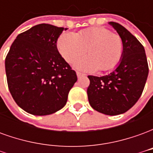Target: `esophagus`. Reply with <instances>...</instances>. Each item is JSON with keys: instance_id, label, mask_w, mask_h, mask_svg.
I'll return each mask as SVG.
<instances>
[{"instance_id": "obj_1", "label": "esophagus", "mask_w": 153, "mask_h": 153, "mask_svg": "<svg viewBox=\"0 0 153 153\" xmlns=\"http://www.w3.org/2000/svg\"><path fill=\"white\" fill-rule=\"evenodd\" d=\"M77 76H78V78H81V77H83V76H85L86 74H83V73H81V72H77Z\"/></svg>"}]
</instances>
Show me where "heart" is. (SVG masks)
I'll use <instances>...</instances> for the list:
<instances>
[{"instance_id":"obj_1","label":"heart","mask_w":153,"mask_h":153,"mask_svg":"<svg viewBox=\"0 0 153 153\" xmlns=\"http://www.w3.org/2000/svg\"><path fill=\"white\" fill-rule=\"evenodd\" d=\"M57 48L68 63L85 53L88 56L75 62V67L84 71L108 70L118 63L123 53V41L117 33L103 27H92L76 34L64 33L57 40Z\"/></svg>"}]
</instances>
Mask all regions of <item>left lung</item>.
<instances>
[{
    "mask_svg": "<svg viewBox=\"0 0 153 153\" xmlns=\"http://www.w3.org/2000/svg\"><path fill=\"white\" fill-rule=\"evenodd\" d=\"M123 41V53L119 65L107 75H88L87 93L91 106L108 115L126 112L138 102L148 75V65L143 46L118 23L109 22Z\"/></svg>",
    "mask_w": 153,
    "mask_h": 153,
    "instance_id": "left-lung-1",
    "label": "left lung"
}]
</instances>
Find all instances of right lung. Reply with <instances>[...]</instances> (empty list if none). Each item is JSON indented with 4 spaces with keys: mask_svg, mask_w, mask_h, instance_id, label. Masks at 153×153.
Returning <instances> with one entry per match:
<instances>
[{
    "mask_svg": "<svg viewBox=\"0 0 153 153\" xmlns=\"http://www.w3.org/2000/svg\"><path fill=\"white\" fill-rule=\"evenodd\" d=\"M67 28L35 25L12 43L5 61L8 88L20 108L34 115L56 112L66 104L77 81L75 71L59 53L56 42Z\"/></svg>",
    "mask_w": 153,
    "mask_h": 153,
    "instance_id": "right-lung-1",
    "label": "right lung"
}]
</instances>
